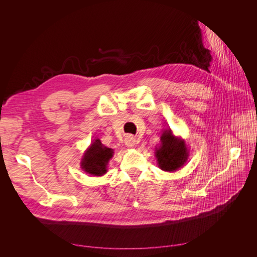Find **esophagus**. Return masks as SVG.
Segmentation results:
<instances>
[{
	"instance_id": "esophagus-1",
	"label": "esophagus",
	"mask_w": 257,
	"mask_h": 257,
	"mask_svg": "<svg viewBox=\"0 0 257 257\" xmlns=\"http://www.w3.org/2000/svg\"><path fill=\"white\" fill-rule=\"evenodd\" d=\"M124 143H125V145H127L128 147H134L135 145L137 144L138 141L134 136H132V135H129V136L125 137Z\"/></svg>"
}]
</instances>
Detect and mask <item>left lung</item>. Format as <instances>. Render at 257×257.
I'll return each instance as SVG.
<instances>
[{"label":"left lung","instance_id":"8db88e82","mask_svg":"<svg viewBox=\"0 0 257 257\" xmlns=\"http://www.w3.org/2000/svg\"><path fill=\"white\" fill-rule=\"evenodd\" d=\"M188 150L185 141L176 137L171 129L164 130L161 136V145L155 150L159 168L164 171H177L188 159Z\"/></svg>","mask_w":257,"mask_h":257}]
</instances>
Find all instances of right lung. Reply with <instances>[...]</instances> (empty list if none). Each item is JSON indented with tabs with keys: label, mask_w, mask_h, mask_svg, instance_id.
I'll return each instance as SVG.
<instances>
[{
	"label": "right lung",
	"mask_w": 257,
	"mask_h": 257,
	"mask_svg": "<svg viewBox=\"0 0 257 257\" xmlns=\"http://www.w3.org/2000/svg\"><path fill=\"white\" fill-rule=\"evenodd\" d=\"M113 156V150L104 146L99 139H95L81 159V169L88 175L103 176L106 173V165Z\"/></svg>",
	"instance_id": "obj_1"
}]
</instances>
